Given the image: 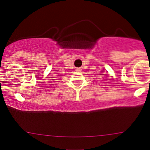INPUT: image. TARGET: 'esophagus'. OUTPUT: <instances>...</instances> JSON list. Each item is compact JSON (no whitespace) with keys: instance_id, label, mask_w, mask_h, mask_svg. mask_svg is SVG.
I'll return each instance as SVG.
<instances>
[{"instance_id":"1","label":"esophagus","mask_w":150,"mask_h":150,"mask_svg":"<svg viewBox=\"0 0 150 150\" xmlns=\"http://www.w3.org/2000/svg\"><path fill=\"white\" fill-rule=\"evenodd\" d=\"M76 71H78V72H81V68H77V69H76Z\"/></svg>"}]
</instances>
